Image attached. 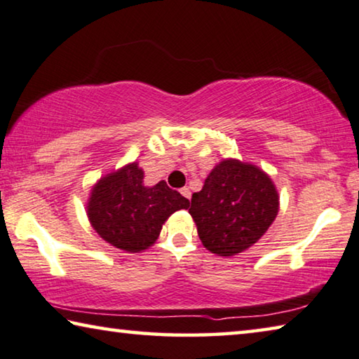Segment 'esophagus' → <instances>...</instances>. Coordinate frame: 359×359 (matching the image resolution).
<instances>
[{"instance_id":"esophagus-1","label":"esophagus","mask_w":359,"mask_h":359,"mask_svg":"<svg viewBox=\"0 0 359 359\" xmlns=\"http://www.w3.org/2000/svg\"><path fill=\"white\" fill-rule=\"evenodd\" d=\"M181 196H183L184 198H187V201H189V198H191V189H189V187H183V189H181Z\"/></svg>"}]
</instances>
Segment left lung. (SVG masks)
<instances>
[{
  "mask_svg": "<svg viewBox=\"0 0 359 359\" xmlns=\"http://www.w3.org/2000/svg\"><path fill=\"white\" fill-rule=\"evenodd\" d=\"M280 196L270 176L238 158H222L194 192L189 213L205 248L231 257L255 245L272 226Z\"/></svg>",
  "mask_w": 359,
  "mask_h": 359,
  "instance_id": "left-lung-1",
  "label": "left lung"
}]
</instances>
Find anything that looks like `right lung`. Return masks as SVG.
Instances as JSON below:
<instances>
[{"label":"right lung","mask_w":359,"mask_h":359,"mask_svg":"<svg viewBox=\"0 0 359 359\" xmlns=\"http://www.w3.org/2000/svg\"><path fill=\"white\" fill-rule=\"evenodd\" d=\"M189 205L163 180L146 186L143 168L130 162L92 186L86 213L104 242L126 252H141L156 243L175 211L187 210Z\"/></svg>","instance_id":"1"}]
</instances>
